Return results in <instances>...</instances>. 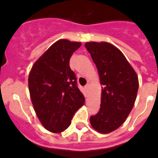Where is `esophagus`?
Here are the masks:
<instances>
[{
	"label": "esophagus",
	"instance_id": "obj_1",
	"mask_svg": "<svg viewBox=\"0 0 158 158\" xmlns=\"http://www.w3.org/2000/svg\"><path fill=\"white\" fill-rule=\"evenodd\" d=\"M85 89L86 90H89V84H87V85H86L85 86Z\"/></svg>",
	"mask_w": 158,
	"mask_h": 158
}]
</instances>
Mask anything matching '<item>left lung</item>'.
Wrapping results in <instances>:
<instances>
[{
	"label": "left lung",
	"instance_id": "obj_1",
	"mask_svg": "<svg viewBox=\"0 0 158 158\" xmlns=\"http://www.w3.org/2000/svg\"><path fill=\"white\" fill-rule=\"evenodd\" d=\"M85 46L103 85L100 111L90 117V123L100 133H110L125 122L133 108L139 78L123 54L112 44L89 42Z\"/></svg>",
	"mask_w": 158,
	"mask_h": 158
}]
</instances>
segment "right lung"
<instances>
[{
  "label": "right lung",
  "instance_id": "right-lung-1",
  "mask_svg": "<svg viewBox=\"0 0 158 158\" xmlns=\"http://www.w3.org/2000/svg\"><path fill=\"white\" fill-rule=\"evenodd\" d=\"M79 42L60 40L35 62L28 77L31 100L38 118L47 131L60 133L69 127L85 97L69 67Z\"/></svg>",
  "mask_w": 158,
  "mask_h": 158
}]
</instances>
